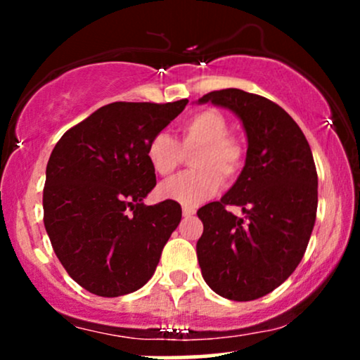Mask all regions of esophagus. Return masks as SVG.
Listing matches in <instances>:
<instances>
[{
	"label": "esophagus",
	"mask_w": 360,
	"mask_h": 360,
	"mask_svg": "<svg viewBox=\"0 0 360 360\" xmlns=\"http://www.w3.org/2000/svg\"><path fill=\"white\" fill-rule=\"evenodd\" d=\"M183 214H184L186 218L193 217V214H194V208H191V206H183Z\"/></svg>",
	"instance_id": "obj_1"
}]
</instances>
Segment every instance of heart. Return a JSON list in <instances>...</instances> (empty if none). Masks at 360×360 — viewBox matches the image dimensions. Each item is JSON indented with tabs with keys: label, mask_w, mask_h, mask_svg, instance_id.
Instances as JSON below:
<instances>
[{
	"label": "heart",
	"mask_w": 360,
	"mask_h": 360,
	"mask_svg": "<svg viewBox=\"0 0 360 360\" xmlns=\"http://www.w3.org/2000/svg\"><path fill=\"white\" fill-rule=\"evenodd\" d=\"M226 118L217 110H201L184 122L177 143L169 134L154 135L147 146V160L159 176H169L183 162L184 152H198L193 157L196 171L184 172L159 186L164 200L184 206H196L220 189L221 177L232 181L242 171L245 150L237 139L229 135Z\"/></svg>",
	"instance_id": "obj_1"
}]
</instances>
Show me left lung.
I'll return each mask as SVG.
<instances>
[{
    "instance_id": "8db88e82",
    "label": "left lung",
    "mask_w": 360,
    "mask_h": 360,
    "mask_svg": "<svg viewBox=\"0 0 360 360\" xmlns=\"http://www.w3.org/2000/svg\"><path fill=\"white\" fill-rule=\"evenodd\" d=\"M208 101L242 120L249 148L229 193L198 210V262L217 295L252 301L281 286L303 259L316 218L315 160L298 123L274 101L235 88L198 100ZM232 204L246 217L230 214Z\"/></svg>"
}]
</instances>
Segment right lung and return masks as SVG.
Returning <instances> with one entry per match:
<instances>
[{"label": "right lung", "instance_id": "obj_1", "mask_svg": "<svg viewBox=\"0 0 360 360\" xmlns=\"http://www.w3.org/2000/svg\"><path fill=\"white\" fill-rule=\"evenodd\" d=\"M186 105L110 103L53 147L45 171L44 225L64 269L93 295L117 298L142 288L179 225V203L147 206L143 198L155 186L148 142Z\"/></svg>", "mask_w": 360, "mask_h": 360}]
</instances>
